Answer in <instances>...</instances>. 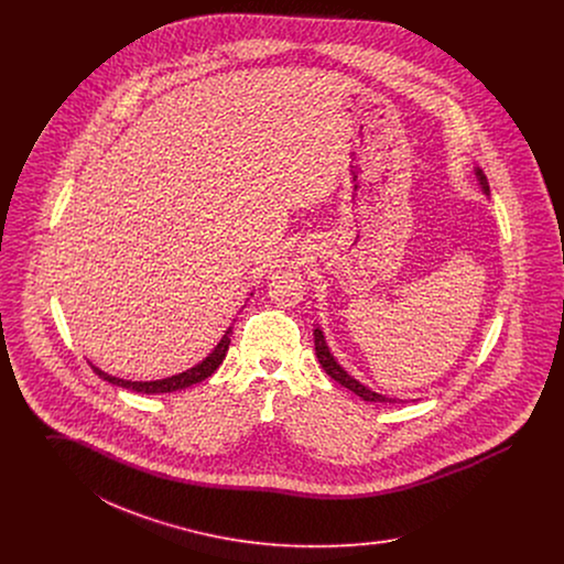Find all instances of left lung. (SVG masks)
<instances>
[{
    "mask_svg": "<svg viewBox=\"0 0 564 564\" xmlns=\"http://www.w3.org/2000/svg\"><path fill=\"white\" fill-rule=\"evenodd\" d=\"M474 171H476V177H478V182H480V188H482L484 194L488 196V194H490V188H488V182H486L482 171H480L478 166H476ZM313 336H315V352H317V359H319V364H322L325 375L332 376L336 382H340L343 387H347V389L352 391L355 395H359L364 402H400L398 398H387V395H382V393H376V391H372L370 387H366L364 382H359L357 378H352V376H350L349 372L338 364V359L334 357V352H332L329 347H327L325 336H323V329L319 325L313 329Z\"/></svg>",
    "mask_w": 564,
    "mask_h": 564,
    "instance_id": "obj_1",
    "label": "left lung"
}]
</instances>
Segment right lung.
I'll use <instances>...</instances> for the list:
<instances>
[{
    "instance_id": "right-lung-1",
    "label": "right lung",
    "mask_w": 564,
    "mask_h": 564,
    "mask_svg": "<svg viewBox=\"0 0 564 564\" xmlns=\"http://www.w3.org/2000/svg\"><path fill=\"white\" fill-rule=\"evenodd\" d=\"M249 300V297H247ZM230 334H232V325L224 332V336L219 338V343L215 345L214 350L203 359L198 361L196 366H192L186 372H180V375L169 376V378H161V380H124V378H116V376L108 375L104 370H99L97 366H93L95 375L104 380H108L116 387H122V389H131L137 393H173V391H180V389H188L192 384L209 378L214 375L215 370L219 368V364L224 361L228 347H230Z\"/></svg>"
}]
</instances>
